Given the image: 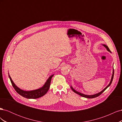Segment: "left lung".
Returning a JSON list of instances; mask_svg holds the SVG:
<instances>
[{
	"label": "left lung",
	"instance_id": "8db88e82",
	"mask_svg": "<svg viewBox=\"0 0 122 122\" xmlns=\"http://www.w3.org/2000/svg\"><path fill=\"white\" fill-rule=\"evenodd\" d=\"M103 46H104L106 48V49L108 51H109L110 52H111V51H110V50H109V48L108 47V46H106V45H103ZM113 75H114V70L113 69V72H112V79H111V80H110V83H109V84L107 86L104 90H102L101 92H100V93H98V94H95V95H84V94H82V93H79V92H77V91H75L74 89V88L72 87V86H71V89L72 90V91L74 92V93H76V94H78L79 95H80V96H81V97H85V98H96V97H98L99 96H100V95L101 94H102L103 92H104V91L107 88L108 86H110V84H111V83H112V80H113Z\"/></svg>",
	"mask_w": 122,
	"mask_h": 122
}]
</instances>
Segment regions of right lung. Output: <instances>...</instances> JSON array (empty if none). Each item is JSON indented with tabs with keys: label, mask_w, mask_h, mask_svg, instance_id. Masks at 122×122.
<instances>
[{
	"label": "right lung",
	"mask_w": 122,
	"mask_h": 122,
	"mask_svg": "<svg viewBox=\"0 0 122 122\" xmlns=\"http://www.w3.org/2000/svg\"><path fill=\"white\" fill-rule=\"evenodd\" d=\"M53 76V75L50 76L49 77V78L47 79V81L46 82L45 84L44 85V86L41 88H40L39 89L30 91H25L20 89L19 87H18L15 84V83L13 81L12 78H10V76L9 75L10 82L12 83V84L13 87L14 88V89L15 90V91L18 94L28 99H37L43 96L44 95H45L47 93L49 89L51 80Z\"/></svg>",
	"instance_id": "1"
}]
</instances>
